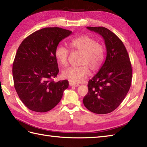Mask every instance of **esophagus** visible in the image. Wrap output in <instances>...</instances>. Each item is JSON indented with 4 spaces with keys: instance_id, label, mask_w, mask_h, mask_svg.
<instances>
[{
    "instance_id": "34e87169",
    "label": "esophagus",
    "mask_w": 147,
    "mask_h": 147,
    "mask_svg": "<svg viewBox=\"0 0 147 147\" xmlns=\"http://www.w3.org/2000/svg\"><path fill=\"white\" fill-rule=\"evenodd\" d=\"M69 85L71 87H78L80 85L78 83H72V82H69Z\"/></svg>"
}]
</instances>
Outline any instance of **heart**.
<instances>
[{"mask_svg":"<svg viewBox=\"0 0 147 147\" xmlns=\"http://www.w3.org/2000/svg\"><path fill=\"white\" fill-rule=\"evenodd\" d=\"M72 51H79L82 53L80 59L79 66H74L62 72V76L72 83H79L88 75L89 69L97 71L102 65L105 59V47L96 40L88 35L74 37L69 41ZM69 51L61 44L58 45L55 50V55L59 64L65 67L68 64Z\"/></svg>","mask_w":147,"mask_h":147,"instance_id":"obj_1","label":"heart"}]
</instances>
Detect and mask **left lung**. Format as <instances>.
<instances>
[{"label":"left lung","instance_id":"obj_1","mask_svg":"<svg viewBox=\"0 0 147 147\" xmlns=\"http://www.w3.org/2000/svg\"><path fill=\"white\" fill-rule=\"evenodd\" d=\"M87 28L103 37L106 58L98 73L88 81V92L83 102L94 113H109L121 104L131 87L130 59L122 41L111 30L103 27Z\"/></svg>","mask_w":147,"mask_h":147}]
</instances>
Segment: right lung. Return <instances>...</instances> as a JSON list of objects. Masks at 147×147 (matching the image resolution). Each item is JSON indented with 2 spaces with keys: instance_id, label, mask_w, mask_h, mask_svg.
I'll return each instance as SVG.
<instances>
[{
  "instance_id": "right-lung-1",
  "label": "right lung",
  "mask_w": 147,
  "mask_h": 147,
  "mask_svg": "<svg viewBox=\"0 0 147 147\" xmlns=\"http://www.w3.org/2000/svg\"><path fill=\"white\" fill-rule=\"evenodd\" d=\"M71 33L59 27L44 28L20 44L13 64L14 86L29 110L40 113L51 110L67 88V80L55 82L53 80L59 71L55 50Z\"/></svg>"
}]
</instances>
